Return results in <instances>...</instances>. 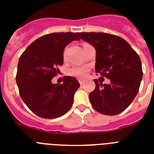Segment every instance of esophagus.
<instances>
[{
  "mask_svg": "<svg viewBox=\"0 0 154 154\" xmlns=\"http://www.w3.org/2000/svg\"><path fill=\"white\" fill-rule=\"evenodd\" d=\"M79 83H80V85H82L85 83V81H84V80H79Z\"/></svg>",
  "mask_w": 154,
  "mask_h": 154,
  "instance_id": "1",
  "label": "esophagus"
}]
</instances>
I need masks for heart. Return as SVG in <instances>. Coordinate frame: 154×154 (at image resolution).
Listing matches in <instances>:
<instances>
[{"label": "heart", "instance_id": "1", "mask_svg": "<svg viewBox=\"0 0 154 154\" xmlns=\"http://www.w3.org/2000/svg\"><path fill=\"white\" fill-rule=\"evenodd\" d=\"M89 71V67L88 65L82 66H73L69 69V74L77 78H84L87 76V73Z\"/></svg>", "mask_w": 154, "mask_h": 154}]
</instances>
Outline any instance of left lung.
I'll return each mask as SVG.
<instances>
[{
    "label": "left lung",
    "mask_w": 154,
    "mask_h": 154,
    "mask_svg": "<svg viewBox=\"0 0 154 154\" xmlns=\"http://www.w3.org/2000/svg\"><path fill=\"white\" fill-rule=\"evenodd\" d=\"M97 52L96 72L110 80L99 83L89 94L92 106L100 113L119 114L126 109L138 93L143 72L141 59L123 38L106 32H78Z\"/></svg>",
    "instance_id": "left-lung-1"
}]
</instances>
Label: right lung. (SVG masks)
<instances>
[{"label":"right lung","mask_w":154,"mask_h":154,"mask_svg":"<svg viewBox=\"0 0 154 154\" xmlns=\"http://www.w3.org/2000/svg\"><path fill=\"white\" fill-rule=\"evenodd\" d=\"M78 32H53L42 36L20 55L16 81L19 94L33 113L42 118L61 117L70 109L75 92L80 87L76 78L63 77V84L52 79L63 65V52L72 41H79Z\"/></svg>","instance_id":"1"}]
</instances>
